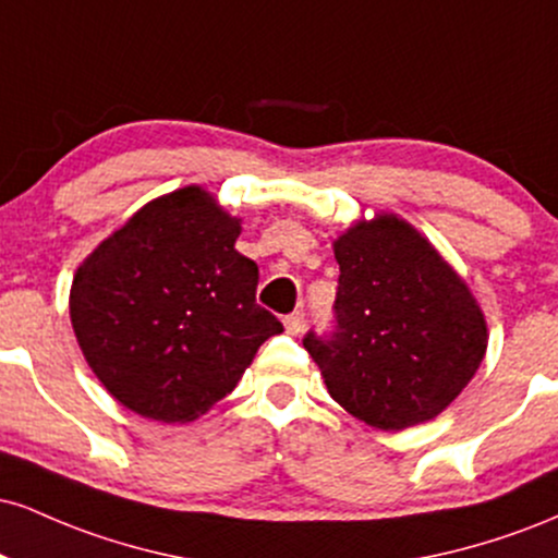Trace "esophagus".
Here are the masks:
<instances>
[{"mask_svg": "<svg viewBox=\"0 0 558 558\" xmlns=\"http://www.w3.org/2000/svg\"><path fill=\"white\" fill-rule=\"evenodd\" d=\"M283 325H286L288 336H299V332L304 330V315H301V312H293V315H288L283 319Z\"/></svg>", "mask_w": 558, "mask_h": 558, "instance_id": "34e87169", "label": "esophagus"}]
</instances>
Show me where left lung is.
Listing matches in <instances>:
<instances>
[{
    "label": "left lung",
    "mask_w": 558,
    "mask_h": 558,
    "mask_svg": "<svg viewBox=\"0 0 558 558\" xmlns=\"http://www.w3.org/2000/svg\"><path fill=\"white\" fill-rule=\"evenodd\" d=\"M332 338H304L332 401L377 430L438 417L475 377L488 323L466 280L393 213L356 220L332 241Z\"/></svg>",
    "instance_id": "8db88e82"
}]
</instances>
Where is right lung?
I'll list each match as a JSON object with an SVG mask.
<instances>
[{
    "label": "right lung",
    "mask_w": 558,
    "mask_h": 558,
    "mask_svg": "<svg viewBox=\"0 0 558 558\" xmlns=\"http://www.w3.org/2000/svg\"><path fill=\"white\" fill-rule=\"evenodd\" d=\"M239 235L241 217L191 183L146 202L81 262L70 323L114 401L146 420L194 422L283 330L254 299L259 270L235 252Z\"/></svg>",
    "instance_id": "right-lung-1"
}]
</instances>
